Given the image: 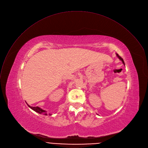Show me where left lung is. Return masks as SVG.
I'll return each mask as SVG.
<instances>
[{
    "mask_svg": "<svg viewBox=\"0 0 148 148\" xmlns=\"http://www.w3.org/2000/svg\"><path fill=\"white\" fill-rule=\"evenodd\" d=\"M116 56H117V57L119 58L120 59V60H121V61L123 62V64L125 65V63H124V60H123V58H121L120 56H119V55H118V54H116Z\"/></svg>",
    "mask_w": 148,
    "mask_h": 148,
    "instance_id": "obj_1",
    "label": "left lung"
}]
</instances>
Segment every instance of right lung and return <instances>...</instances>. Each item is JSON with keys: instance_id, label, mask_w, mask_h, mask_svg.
Wrapping results in <instances>:
<instances>
[{"instance_id": "add662e5", "label": "right lung", "mask_w": 148, "mask_h": 148, "mask_svg": "<svg viewBox=\"0 0 148 148\" xmlns=\"http://www.w3.org/2000/svg\"><path fill=\"white\" fill-rule=\"evenodd\" d=\"M27 104L28 105V106L29 108H32L33 110L35 111L36 112H38V113H39V114H42L45 115H48V114H47V111H45V110H44L41 109V108H40V107H32V106H29L27 103ZM49 115H51V114H49Z\"/></svg>"}]
</instances>
